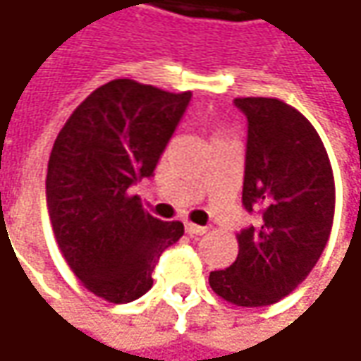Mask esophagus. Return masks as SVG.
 Listing matches in <instances>:
<instances>
[{"label": "esophagus", "mask_w": 361, "mask_h": 361, "mask_svg": "<svg viewBox=\"0 0 361 361\" xmlns=\"http://www.w3.org/2000/svg\"><path fill=\"white\" fill-rule=\"evenodd\" d=\"M185 231L192 237V235H204L209 229H207V227H201V225H195V223H187V225H185Z\"/></svg>", "instance_id": "1"}]
</instances>
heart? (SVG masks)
Wrapping results in <instances>:
<instances>
[{"label":"heart","instance_id":"b5f03b06","mask_svg":"<svg viewBox=\"0 0 361 361\" xmlns=\"http://www.w3.org/2000/svg\"><path fill=\"white\" fill-rule=\"evenodd\" d=\"M219 138H225V136H223V134H221V132H216V134H215V138H213V140H219Z\"/></svg>","mask_w":361,"mask_h":361}]
</instances>
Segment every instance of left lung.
Returning a JSON list of instances; mask_svg holds the SVG:
<instances>
[{"instance_id":"left-lung-1","label":"left lung","mask_w":361,"mask_h":361,"mask_svg":"<svg viewBox=\"0 0 361 361\" xmlns=\"http://www.w3.org/2000/svg\"><path fill=\"white\" fill-rule=\"evenodd\" d=\"M249 122L243 204L259 213L237 233L239 255L209 283L219 298L263 307L289 295L326 249L336 183L327 150L313 124L279 98H235Z\"/></svg>"}]
</instances>
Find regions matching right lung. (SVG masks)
<instances>
[{"instance_id":"1","label":"right lung","mask_w":361,"mask_h":361,"mask_svg":"<svg viewBox=\"0 0 361 361\" xmlns=\"http://www.w3.org/2000/svg\"><path fill=\"white\" fill-rule=\"evenodd\" d=\"M190 92L120 78L96 88L58 134L46 201L60 253L80 283L110 303L134 301L185 227L148 215L130 187L157 169Z\"/></svg>"}]
</instances>
